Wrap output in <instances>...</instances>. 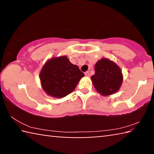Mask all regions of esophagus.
<instances>
[{"label":"esophagus","instance_id":"34e87169","mask_svg":"<svg viewBox=\"0 0 154 154\" xmlns=\"http://www.w3.org/2000/svg\"><path fill=\"white\" fill-rule=\"evenodd\" d=\"M85 75L86 77H90V72L89 71H86L85 72Z\"/></svg>","mask_w":154,"mask_h":154}]
</instances>
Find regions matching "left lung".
<instances>
[{
	"label": "left lung",
	"mask_w": 154,
	"mask_h": 154,
	"mask_svg": "<svg viewBox=\"0 0 154 154\" xmlns=\"http://www.w3.org/2000/svg\"><path fill=\"white\" fill-rule=\"evenodd\" d=\"M94 69L95 74L91 79L100 94L106 96L118 92L123 82V75L116 62L108 58H102L95 64Z\"/></svg>",
	"instance_id": "1"
}]
</instances>
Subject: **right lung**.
Wrapping results in <instances>:
<instances>
[{
    "label": "right lung",
    "instance_id": "obj_1",
    "mask_svg": "<svg viewBox=\"0 0 154 154\" xmlns=\"http://www.w3.org/2000/svg\"><path fill=\"white\" fill-rule=\"evenodd\" d=\"M84 74L66 56L49 59L39 74L43 90L48 96L63 98L76 88Z\"/></svg>",
    "mask_w": 154,
    "mask_h": 154
}]
</instances>
